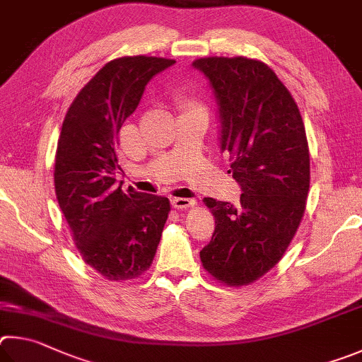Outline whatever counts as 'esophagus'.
<instances>
[{"mask_svg":"<svg viewBox=\"0 0 362 362\" xmlns=\"http://www.w3.org/2000/svg\"><path fill=\"white\" fill-rule=\"evenodd\" d=\"M171 205H173V208H176V210H186V208L195 205V200L182 199V197H173V199H171Z\"/></svg>","mask_w":362,"mask_h":362,"instance_id":"obj_1","label":"esophagus"}]
</instances>
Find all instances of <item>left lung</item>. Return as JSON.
<instances>
[{
    "instance_id": "8db88e82",
    "label": "left lung",
    "mask_w": 362,
    "mask_h": 362,
    "mask_svg": "<svg viewBox=\"0 0 362 362\" xmlns=\"http://www.w3.org/2000/svg\"><path fill=\"white\" fill-rule=\"evenodd\" d=\"M192 65L210 79L227 173L243 192L238 206L204 199L216 229L200 259L218 281L246 286L281 261L300 226L310 187L305 127L293 95L264 62L205 57Z\"/></svg>"
}]
</instances>
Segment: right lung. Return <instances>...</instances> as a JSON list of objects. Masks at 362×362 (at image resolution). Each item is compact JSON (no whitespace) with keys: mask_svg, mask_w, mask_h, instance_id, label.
<instances>
[{"mask_svg":"<svg viewBox=\"0 0 362 362\" xmlns=\"http://www.w3.org/2000/svg\"><path fill=\"white\" fill-rule=\"evenodd\" d=\"M175 60L120 57L76 95L62 125L54 185L60 210L84 262L106 280L125 281L151 267L170 200L116 186L119 130L144 87Z\"/></svg>","mask_w":362,"mask_h":362,"instance_id":"1","label":"right lung"}]
</instances>
